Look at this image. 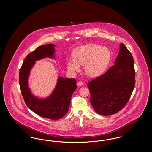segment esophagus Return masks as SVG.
<instances>
[{"label": "esophagus", "instance_id": "34e87169", "mask_svg": "<svg viewBox=\"0 0 152 152\" xmlns=\"http://www.w3.org/2000/svg\"><path fill=\"white\" fill-rule=\"evenodd\" d=\"M77 86L78 87H81V86H83V83L82 81H78L77 83Z\"/></svg>", "mask_w": 152, "mask_h": 152}]
</instances>
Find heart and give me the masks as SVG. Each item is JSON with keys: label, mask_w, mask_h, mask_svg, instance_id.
Masks as SVG:
<instances>
[{"label": "heart", "mask_w": 152, "mask_h": 152, "mask_svg": "<svg viewBox=\"0 0 152 152\" xmlns=\"http://www.w3.org/2000/svg\"><path fill=\"white\" fill-rule=\"evenodd\" d=\"M111 53L108 48L96 44L81 45L73 51V56L67 58L66 66L71 73L78 72L81 65L88 76L94 77L100 75L108 65Z\"/></svg>", "instance_id": "b5f03b06"}]
</instances>
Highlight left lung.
I'll list each match as a JSON object with an SVG mask.
<instances>
[{
  "mask_svg": "<svg viewBox=\"0 0 152 152\" xmlns=\"http://www.w3.org/2000/svg\"><path fill=\"white\" fill-rule=\"evenodd\" d=\"M134 85L133 58L121 43L115 64L101 76L88 83L91 104L96 112L101 115H113L127 104Z\"/></svg>",
  "mask_w": 152,
  "mask_h": 152,
  "instance_id": "1",
  "label": "left lung"
}]
</instances>
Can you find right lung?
Listing matches in <instances>:
<instances>
[{"label": "right lung", "instance_id": "obj_1", "mask_svg": "<svg viewBox=\"0 0 152 152\" xmlns=\"http://www.w3.org/2000/svg\"><path fill=\"white\" fill-rule=\"evenodd\" d=\"M55 44H48L37 48L26 56L19 71V85L26 105L37 115L53 120H58L67 113L72 95L77 88L76 80L58 76L52 92L43 99L32 94L28 79L36 61L45 58H55Z\"/></svg>", "mask_w": 152, "mask_h": 152}]
</instances>
